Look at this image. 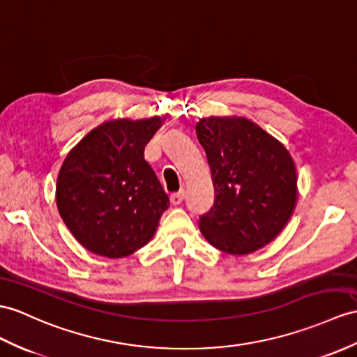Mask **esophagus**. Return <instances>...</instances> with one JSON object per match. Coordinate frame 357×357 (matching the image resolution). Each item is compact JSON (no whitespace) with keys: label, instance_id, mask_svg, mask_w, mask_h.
Masks as SVG:
<instances>
[{"label":"esophagus","instance_id":"34e87169","mask_svg":"<svg viewBox=\"0 0 357 357\" xmlns=\"http://www.w3.org/2000/svg\"><path fill=\"white\" fill-rule=\"evenodd\" d=\"M183 199H185V190H183V189H180L178 192H176V194H172V195H171V203H172L174 206L180 204L181 202H183Z\"/></svg>","mask_w":357,"mask_h":357}]
</instances>
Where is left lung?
<instances>
[{
	"instance_id": "8db88e82",
	"label": "left lung",
	"mask_w": 357,
	"mask_h": 357,
	"mask_svg": "<svg viewBox=\"0 0 357 357\" xmlns=\"http://www.w3.org/2000/svg\"><path fill=\"white\" fill-rule=\"evenodd\" d=\"M215 203L199 230L224 253L248 255L277 238L297 203V169L289 151L253 121L211 116L197 123Z\"/></svg>"
}]
</instances>
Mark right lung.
Here are the masks:
<instances>
[{"label":"right lung","mask_w":357,"mask_h":357,"mask_svg":"<svg viewBox=\"0 0 357 357\" xmlns=\"http://www.w3.org/2000/svg\"><path fill=\"white\" fill-rule=\"evenodd\" d=\"M162 123L159 116L109 121L63 160L56 186L59 213L92 253L126 257L154 236L169 198L144 150Z\"/></svg>","instance_id":"1"}]
</instances>
